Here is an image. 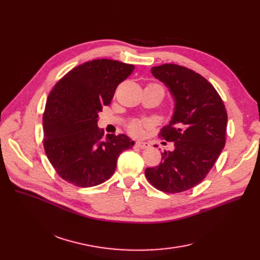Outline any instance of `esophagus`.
Masks as SVG:
<instances>
[{
  "instance_id": "esophagus-1",
  "label": "esophagus",
  "mask_w": 260,
  "mask_h": 260,
  "mask_svg": "<svg viewBox=\"0 0 260 260\" xmlns=\"http://www.w3.org/2000/svg\"><path fill=\"white\" fill-rule=\"evenodd\" d=\"M135 145H137V147H138V148H140V149H147V148H149V147H150L149 143L143 142V141H138L137 143H135Z\"/></svg>"
}]
</instances>
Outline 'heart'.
Masks as SVG:
<instances>
[{
    "label": "heart",
    "mask_w": 260,
    "mask_h": 260,
    "mask_svg": "<svg viewBox=\"0 0 260 260\" xmlns=\"http://www.w3.org/2000/svg\"><path fill=\"white\" fill-rule=\"evenodd\" d=\"M142 129V122L139 120H134L129 125V131L133 134H139Z\"/></svg>",
    "instance_id": "obj_1"
}]
</instances>
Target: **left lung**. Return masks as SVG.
<instances>
[{"instance_id":"1","label":"left lung","mask_w":260,"mask_h":260,"mask_svg":"<svg viewBox=\"0 0 260 260\" xmlns=\"http://www.w3.org/2000/svg\"><path fill=\"white\" fill-rule=\"evenodd\" d=\"M151 73L174 98V115L159 137L174 142L175 149L164 151L162 162L146 168L145 176L160 191L182 192L206 177L224 148L226 110L213 84L192 70L166 63Z\"/></svg>"}]
</instances>
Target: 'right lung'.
Instances as JSON below:
<instances>
[{"label":"right lung","mask_w":260,"mask_h":260,"mask_svg":"<svg viewBox=\"0 0 260 260\" xmlns=\"http://www.w3.org/2000/svg\"><path fill=\"white\" fill-rule=\"evenodd\" d=\"M133 70L117 60L88 61L66 74L49 93L43 114L44 150L67 182L79 187L106 182L113 176L119 154L133 147L126 134L105 137L97 127L98 113Z\"/></svg>","instance_id":"add662e5"}]
</instances>
